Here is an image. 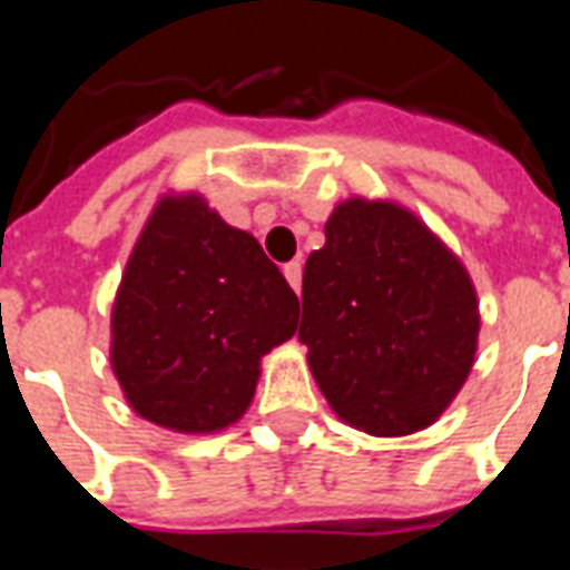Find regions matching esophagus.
Returning <instances> with one entry per match:
<instances>
[{
    "mask_svg": "<svg viewBox=\"0 0 570 570\" xmlns=\"http://www.w3.org/2000/svg\"><path fill=\"white\" fill-rule=\"evenodd\" d=\"M284 277L289 281V286H293L295 293L302 289V263L298 259H293V263H286L284 266Z\"/></svg>",
    "mask_w": 570,
    "mask_h": 570,
    "instance_id": "esophagus-1",
    "label": "esophagus"
}]
</instances>
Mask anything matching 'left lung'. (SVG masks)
I'll return each mask as SVG.
<instances>
[{
    "label": "left lung",
    "mask_w": 570,
    "mask_h": 570,
    "mask_svg": "<svg viewBox=\"0 0 570 570\" xmlns=\"http://www.w3.org/2000/svg\"><path fill=\"white\" fill-rule=\"evenodd\" d=\"M298 340L343 423L375 438L420 432L470 375L476 289L411 209L348 197L304 266Z\"/></svg>",
    "instance_id": "1"
}]
</instances>
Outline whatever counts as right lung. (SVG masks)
Wrapping results in <instances>:
<instances>
[{
	"label": "right lung",
	"instance_id": "1",
	"mask_svg": "<svg viewBox=\"0 0 570 570\" xmlns=\"http://www.w3.org/2000/svg\"><path fill=\"white\" fill-rule=\"evenodd\" d=\"M298 328V298L197 191L154 206L111 307V370L138 416L213 434L248 411L259 357Z\"/></svg>",
	"mask_w": 570,
	"mask_h": 570
}]
</instances>
